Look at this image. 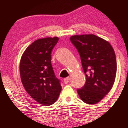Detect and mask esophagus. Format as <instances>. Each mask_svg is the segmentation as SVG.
Here are the masks:
<instances>
[{
  "instance_id": "esophagus-1",
  "label": "esophagus",
  "mask_w": 128,
  "mask_h": 128,
  "mask_svg": "<svg viewBox=\"0 0 128 128\" xmlns=\"http://www.w3.org/2000/svg\"><path fill=\"white\" fill-rule=\"evenodd\" d=\"M69 80H70V78H69V77H67L66 78L64 79V83H65V84H68Z\"/></svg>"
}]
</instances>
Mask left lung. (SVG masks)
Masks as SVG:
<instances>
[{"mask_svg":"<svg viewBox=\"0 0 128 128\" xmlns=\"http://www.w3.org/2000/svg\"><path fill=\"white\" fill-rule=\"evenodd\" d=\"M72 43L78 51L86 82L77 90L84 102L96 104L112 88L117 72L116 57L109 42L93 34L73 36Z\"/></svg>","mask_w":128,"mask_h":128,"instance_id":"8db88e82","label":"left lung"}]
</instances>
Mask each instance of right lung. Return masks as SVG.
<instances>
[{"label":"right lung","instance_id":"right-lung-1","mask_svg":"<svg viewBox=\"0 0 128 128\" xmlns=\"http://www.w3.org/2000/svg\"><path fill=\"white\" fill-rule=\"evenodd\" d=\"M58 37L36 40L26 48L20 63L22 82L28 93L39 104L52 105L61 91L51 64V52Z\"/></svg>","mask_w":128,"mask_h":128}]
</instances>
